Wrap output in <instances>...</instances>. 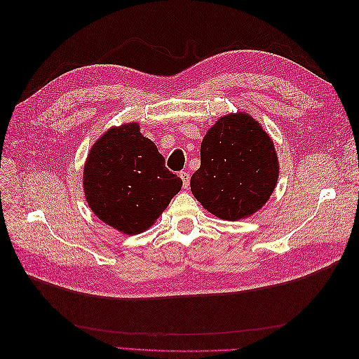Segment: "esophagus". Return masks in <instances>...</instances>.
Segmentation results:
<instances>
[{
  "label": "esophagus",
  "mask_w": 359,
  "mask_h": 359,
  "mask_svg": "<svg viewBox=\"0 0 359 359\" xmlns=\"http://www.w3.org/2000/svg\"><path fill=\"white\" fill-rule=\"evenodd\" d=\"M180 177L182 180V187L187 190L190 187V173L186 172V170H182V172H180Z\"/></svg>",
  "instance_id": "34e87169"
}]
</instances>
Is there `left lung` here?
<instances>
[{
  "label": "left lung",
  "mask_w": 359,
  "mask_h": 359,
  "mask_svg": "<svg viewBox=\"0 0 359 359\" xmlns=\"http://www.w3.org/2000/svg\"><path fill=\"white\" fill-rule=\"evenodd\" d=\"M278 158L273 139L248 114L224 115L201 144V168L190 187L206 211L235 222L255 214L273 194Z\"/></svg>",
  "instance_id": "1"
}]
</instances>
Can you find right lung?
Here are the masks:
<instances>
[{
  "mask_svg": "<svg viewBox=\"0 0 359 359\" xmlns=\"http://www.w3.org/2000/svg\"><path fill=\"white\" fill-rule=\"evenodd\" d=\"M181 186V178L165 166V157L139 132L137 123L107 130L93 145L83 168L90 208L127 235L153 226Z\"/></svg>",
  "mask_w": 359,
  "mask_h": 359,
  "instance_id": "1",
  "label": "right lung"
}]
</instances>
